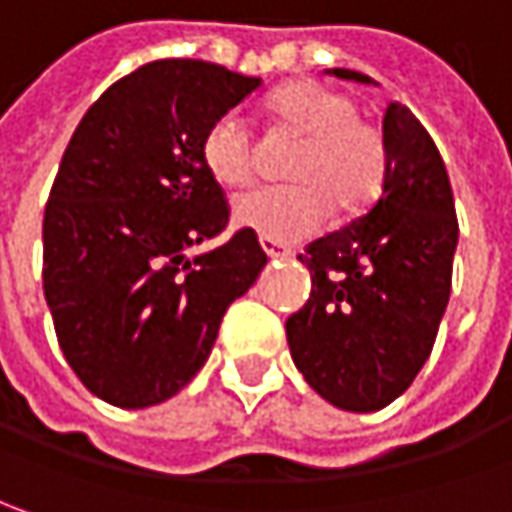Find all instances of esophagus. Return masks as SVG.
<instances>
[{"mask_svg": "<svg viewBox=\"0 0 512 512\" xmlns=\"http://www.w3.org/2000/svg\"><path fill=\"white\" fill-rule=\"evenodd\" d=\"M260 249L266 252L269 257H289L292 252L286 249V246H280V243H275V240H269V237H260Z\"/></svg>", "mask_w": 512, "mask_h": 512, "instance_id": "1", "label": "esophagus"}]
</instances>
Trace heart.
Returning a JSON list of instances; mask_svg holds the SVG:
<instances>
[{
  "label": "heart",
  "mask_w": 512,
  "mask_h": 512,
  "mask_svg": "<svg viewBox=\"0 0 512 512\" xmlns=\"http://www.w3.org/2000/svg\"><path fill=\"white\" fill-rule=\"evenodd\" d=\"M266 114L280 131L300 137L286 177L289 186L257 189L234 200L240 229L275 243H298L315 234L329 203L355 212L378 194L387 171V145L375 125L358 117V102L315 79H292L266 100ZM203 166L226 189L255 177L252 131L237 114L217 117L200 145Z\"/></svg>",
  "instance_id": "b5f03b06"
}]
</instances>
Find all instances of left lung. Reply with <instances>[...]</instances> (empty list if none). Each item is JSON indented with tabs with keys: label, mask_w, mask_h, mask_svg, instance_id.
<instances>
[{
	"label": "left lung",
	"mask_w": 512,
	"mask_h": 512,
	"mask_svg": "<svg viewBox=\"0 0 512 512\" xmlns=\"http://www.w3.org/2000/svg\"><path fill=\"white\" fill-rule=\"evenodd\" d=\"M326 74L372 82L349 68ZM384 145L375 203L298 255L312 295L286 321L306 384L349 412L384 410L407 392L433 352L453 283L458 220L433 137L407 105L389 102Z\"/></svg>",
	"instance_id": "1"
}]
</instances>
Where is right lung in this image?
<instances>
[{"label": "right lung", "mask_w": 512, "mask_h": 512, "mask_svg": "<svg viewBox=\"0 0 512 512\" xmlns=\"http://www.w3.org/2000/svg\"><path fill=\"white\" fill-rule=\"evenodd\" d=\"M200 59H157L94 102L62 154L42 223V286L62 355L97 398L143 410L203 369L229 303L266 266L203 166L209 125L260 88Z\"/></svg>", "instance_id": "1"}]
</instances>
